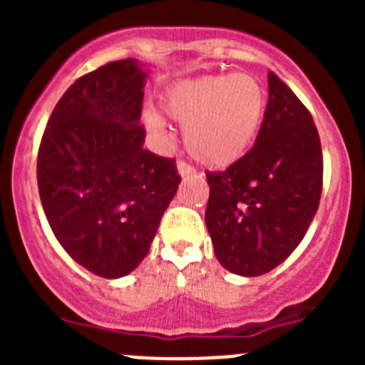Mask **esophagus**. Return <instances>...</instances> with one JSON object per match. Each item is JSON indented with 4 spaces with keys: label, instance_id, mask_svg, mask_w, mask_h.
I'll return each mask as SVG.
<instances>
[{
    "label": "esophagus",
    "instance_id": "obj_1",
    "mask_svg": "<svg viewBox=\"0 0 365 365\" xmlns=\"http://www.w3.org/2000/svg\"><path fill=\"white\" fill-rule=\"evenodd\" d=\"M178 175L182 176V178H187V176H192L194 175V169L190 168L189 164H185V162H178Z\"/></svg>",
    "mask_w": 365,
    "mask_h": 365
}]
</instances>
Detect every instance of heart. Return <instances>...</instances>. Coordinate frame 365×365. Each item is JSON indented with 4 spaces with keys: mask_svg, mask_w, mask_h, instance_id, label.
Segmentation results:
<instances>
[{
    "mask_svg": "<svg viewBox=\"0 0 365 365\" xmlns=\"http://www.w3.org/2000/svg\"><path fill=\"white\" fill-rule=\"evenodd\" d=\"M165 114L183 125L189 155L210 169H226L251 150L267 111V91L247 72L215 73L176 83L162 102ZM146 128L160 134L164 118L148 109Z\"/></svg>",
    "mask_w": 365,
    "mask_h": 365,
    "instance_id": "heart-1",
    "label": "heart"
}]
</instances>
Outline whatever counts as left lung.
<instances>
[{
    "instance_id": "obj_1",
    "label": "left lung",
    "mask_w": 365,
    "mask_h": 365,
    "mask_svg": "<svg viewBox=\"0 0 365 365\" xmlns=\"http://www.w3.org/2000/svg\"><path fill=\"white\" fill-rule=\"evenodd\" d=\"M206 180V230L215 257L231 274H267L304 240L322 197V145L311 114L274 72L254 146Z\"/></svg>"
}]
</instances>
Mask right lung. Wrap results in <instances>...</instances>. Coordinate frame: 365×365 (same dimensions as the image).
<instances>
[{"label": "right lung", "mask_w": 365, "mask_h": 365, "mask_svg": "<svg viewBox=\"0 0 365 365\" xmlns=\"http://www.w3.org/2000/svg\"><path fill=\"white\" fill-rule=\"evenodd\" d=\"M145 63L127 58L77 79L47 121L36 162L40 201L61 247L104 279H120L150 251L180 176L173 159L143 148Z\"/></svg>", "instance_id": "add662e5"}]
</instances>
